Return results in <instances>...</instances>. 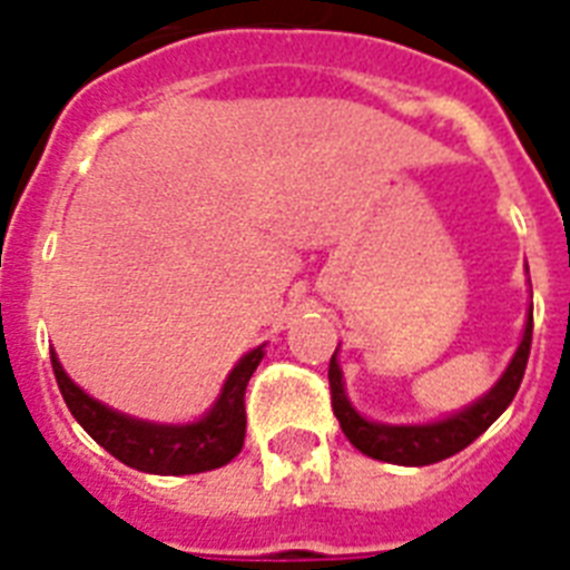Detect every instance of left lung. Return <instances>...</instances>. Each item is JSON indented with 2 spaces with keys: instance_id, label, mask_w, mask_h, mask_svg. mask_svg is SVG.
<instances>
[{
  "instance_id": "8db88e82",
  "label": "left lung",
  "mask_w": 570,
  "mask_h": 570,
  "mask_svg": "<svg viewBox=\"0 0 570 570\" xmlns=\"http://www.w3.org/2000/svg\"><path fill=\"white\" fill-rule=\"evenodd\" d=\"M530 345H533V309H530V318H527L524 340L518 345L510 368L503 372L501 381L494 383V390L480 397L478 404H471L469 410H462V413L451 415L445 421H436V424H424V428H392V424L365 421L345 397L340 363H336V354H333L331 368H327L333 415L340 419L342 433L348 436L351 445L363 451L365 456H372V460L395 462V465H430V462L448 460L453 453H460L462 448H469L483 430L492 428L494 419L512 404L518 386L524 381Z\"/></svg>"
}]
</instances>
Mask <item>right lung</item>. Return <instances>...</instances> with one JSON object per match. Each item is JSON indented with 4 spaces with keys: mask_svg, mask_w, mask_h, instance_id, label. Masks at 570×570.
Wrapping results in <instances>:
<instances>
[{
    "mask_svg": "<svg viewBox=\"0 0 570 570\" xmlns=\"http://www.w3.org/2000/svg\"><path fill=\"white\" fill-rule=\"evenodd\" d=\"M263 360V345L245 354L237 368L228 374L225 390L210 413L196 424L166 428L149 421L128 419L114 413L99 401L78 390L60 368L52 354V368L58 390L67 401L69 413L119 462L146 474H198V471L219 469L243 451L245 439V386L252 381L254 368Z\"/></svg>",
    "mask_w": 570,
    "mask_h": 570,
    "instance_id": "right-lung-1",
    "label": "right lung"
}]
</instances>
